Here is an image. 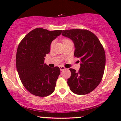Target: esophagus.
<instances>
[{"instance_id": "esophagus-1", "label": "esophagus", "mask_w": 121, "mask_h": 121, "mask_svg": "<svg viewBox=\"0 0 121 121\" xmlns=\"http://www.w3.org/2000/svg\"><path fill=\"white\" fill-rule=\"evenodd\" d=\"M59 68H60L61 71H63V70H65V68L63 67V66H60V67H59Z\"/></svg>"}]
</instances>
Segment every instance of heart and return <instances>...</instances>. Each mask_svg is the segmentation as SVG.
Instances as JSON below:
<instances>
[{
    "instance_id": "1",
    "label": "heart",
    "mask_w": 121,
    "mask_h": 121,
    "mask_svg": "<svg viewBox=\"0 0 121 121\" xmlns=\"http://www.w3.org/2000/svg\"><path fill=\"white\" fill-rule=\"evenodd\" d=\"M70 41L69 39H62V42L63 43H65V42H67V41ZM54 44V41H52V42H51V44H50V47H51V48H52L53 47Z\"/></svg>"
}]
</instances>
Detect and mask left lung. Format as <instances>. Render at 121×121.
<instances>
[{
  "label": "left lung",
  "instance_id": "8db88e82",
  "mask_svg": "<svg viewBox=\"0 0 121 121\" xmlns=\"http://www.w3.org/2000/svg\"><path fill=\"white\" fill-rule=\"evenodd\" d=\"M62 35L73 41L75 48L74 55L81 62L78 72L69 69L72 75L68 79V85L77 95L90 93L99 85L103 77L106 63L103 46L97 36L87 30H63Z\"/></svg>",
  "mask_w": 121,
  "mask_h": 121
}]
</instances>
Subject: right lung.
<instances>
[{
	"label": "right lung",
	"mask_w": 121,
	"mask_h": 121,
	"mask_svg": "<svg viewBox=\"0 0 121 121\" xmlns=\"http://www.w3.org/2000/svg\"><path fill=\"white\" fill-rule=\"evenodd\" d=\"M62 31L36 28L28 33L18 46L16 69L24 86L33 95L44 97L54 91L60 69L48 67L44 59L50 52L51 42Z\"/></svg>",
	"instance_id": "1"
}]
</instances>
